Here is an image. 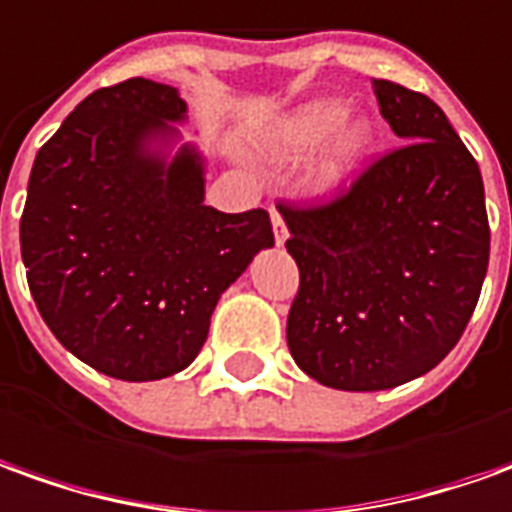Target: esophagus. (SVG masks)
<instances>
[{"mask_svg":"<svg viewBox=\"0 0 512 512\" xmlns=\"http://www.w3.org/2000/svg\"><path fill=\"white\" fill-rule=\"evenodd\" d=\"M270 220H273V234H276V242L278 245H284V239L290 236V231H287V222H284V214L273 206L270 209Z\"/></svg>","mask_w":512,"mask_h":512,"instance_id":"34e87169","label":"esophagus"}]
</instances>
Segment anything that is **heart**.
Returning a JSON list of instances; mask_svg holds the SVG:
<instances>
[{
  "label": "heart",
  "instance_id": "heart-1",
  "mask_svg": "<svg viewBox=\"0 0 512 512\" xmlns=\"http://www.w3.org/2000/svg\"><path fill=\"white\" fill-rule=\"evenodd\" d=\"M317 158L312 181L320 189H337L354 178L359 161L370 144V125L365 119H345V105L334 100L309 102L290 114L276 130V150L284 155H301L325 142Z\"/></svg>",
  "mask_w": 512,
  "mask_h": 512
}]
</instances>
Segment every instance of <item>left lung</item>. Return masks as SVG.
<instances>
[{
	"mask_svg": "<svg viewBox=\"0 0 512 512\" xmlns=\"http://www.w3.org/2000/svg\"><path fill=\"white\" fill-rule=\"evenodd\" d=\"M401 144L326 203L278 206L301 284L292 359L315 382L368 393L418 379L463 337L491 253L474 155L421 91L373 80Z\"/></svg>",
	"mask_w": 512,
	"mask_h": 512,
	"instance_id": "1",
	"label": "left lung"
}]
</instances>
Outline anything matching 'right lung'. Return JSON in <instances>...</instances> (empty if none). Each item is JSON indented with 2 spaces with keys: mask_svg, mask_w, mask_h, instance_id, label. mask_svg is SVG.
<instances>
[{
  "mask_svg": "<svg viewBox=\"0 0 512 512\" xmlns=\"http://www.w3.org/2000/svg\"><path fill=\"white\" fill-rule=\"evenodd\" d=\"M186 102L155 80L100 88L35 155L21 214L33 301L58 343L122 382H153L200 354L220 295L273 248L264 209L203 206V158L167 161Z\"/></svg>",
  "mask_w": 512,
  "mask_h": 512,
  "instance_id": "right-lung-1",
  "label": "right lung"
}]
</instances>
